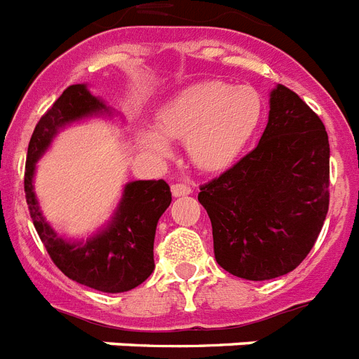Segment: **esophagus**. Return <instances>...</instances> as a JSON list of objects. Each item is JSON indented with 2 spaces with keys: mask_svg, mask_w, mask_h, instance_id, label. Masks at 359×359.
I'll list each match as a JSON object with an SVG mask.
<instances>
[{
  "mask_svg": "<svg viewBox=\"0 0 359 359\" xmlns=\"http://www.w3.org/2000/svg\"><path fill=\"white\" fill-rule=\"evenodd\" d=\"M191 192H192L191 185H187V183H174L172 185V194L176 198L187 196V194H191Z\"/></svg>",
  "mask_w": 359,
  "mask_h": 359,
  "instance_id": "1",
  "label": "esophagus"
}]
</instances>
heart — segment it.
Segmentation results:
<instances>
[{
  "label": "heart",
  "mask_w": 359,
  "mask_h": 359,
  "mask_svg": "<svg viewBox=\"0 0 359 359\" xmlns=\"http://www.w3.org/2000/svg\"><path fill=\"white\" fill-rule=\"evenodd\" d=\"M262 100L251 86L207 80L187 86L161 106L157 130H137V144L158 159L170 156L168 139H185L187 154L201 170H222L235 161L253 135Z\"/></svg>",
  "instance_id": "heart-1"
}]
</instances>
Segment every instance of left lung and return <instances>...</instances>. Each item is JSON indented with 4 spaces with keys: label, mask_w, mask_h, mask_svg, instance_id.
Segmentation results:
<instances>
[{
    "label": "left lung",
    "mask_w": 359,
    "mask_h": 359,
    "mask_svg": "<svg viewBox=\"0 0 359 359\" xmlns=\"http://www.w3.org/2000/svg\"><path fill=\"white\" fill-rule=\"evenodd\" d=\"M330 144L325 124L279 84L259 144L200 187L216 262L235 277L269 280L297 268L328 212Z\"/></svg>",
    "instance_id": "8db88e82"
}]
</instances>
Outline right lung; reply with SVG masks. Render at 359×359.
<instances>
[{"instance_id": "1", "label": "right lung", "mask_w": 359, "mask_h": 359, "mask_svg": "<svg viewBox=\"0 0 359 359\" xmlns=\"http://www.w3.org/2000/svg\"><path fill=\"white\" fill-rule=\"evenodd\" d=\"M100 114L111 111L99 97L90 93L86 84H73L64 90L32 132L23 185L32 224L56 268L79 284L99 292L121 293L135 288L152 275L156 227L172 201L167 182L139 180L128 183L108 226L88 240L75 242L62 238L47 224L32 189L36 161L60 128Z\"/></svg>"}]
</instances>
